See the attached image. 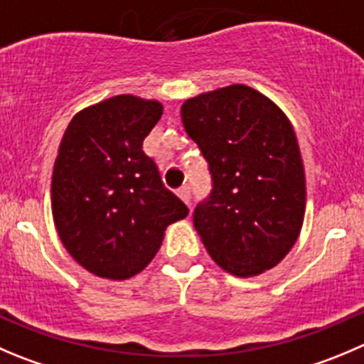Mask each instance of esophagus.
Wrapping results in <instances>:
<instances>
[{
	"instance_id": "obj_1",
	"label": "esophagus",
	"mask_w": 364,
	"mask_h": 364,
	"mask_svg": "<svg viewBox=\"0 0 364 364\" xmlns=\"http://www.w3.org/2000/svg\"><path fill=\"white\" fill-rule=\"evenodd\" d=\"M178 196L184 200L188 205H191V189H189V186H182V188L178 189Z\"/></svg>"
}]
</instances>
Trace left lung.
Here are the masks:
<instances>
[{
  "instance_id": "left-lung-1",
  "label": "left lung",
  "mask_w": 364,
  "mask_h": 364,
  "mask_svg": "<svg viewBox=\"0 0 364 364\" xmlns=\"http://www.w3.org/2000/svg\"><path fill=\"white\" fill-rule=\"evenodd\" d=\"M180 114L213 182L193 213L209 255L237 277L279 264L306 210V175L288 117L240 84L188 100Z\"/></svg>"
}]
</instances>
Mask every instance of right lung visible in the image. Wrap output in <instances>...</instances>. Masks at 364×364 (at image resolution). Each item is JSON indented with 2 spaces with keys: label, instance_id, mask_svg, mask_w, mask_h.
<instances>
[{
  "label": "right lung",
  "instance_id": "add662e5",
  "mask_svg": "<svg viewBox=\"0 0 364 364\" xmlns=\"http://www.w3.org/2000/svg\"><path fill=\"white\" fill-rule=\"evenodd\" d=\"M161 116L159 102L119 95L76 114L62 137L51 180L55 227L71 257L95 275L139 273L166 227L188 216L143 151Z\"/></svg>",
  "mask_w": 364,
  "mask_h": 364
}]
</instances>
